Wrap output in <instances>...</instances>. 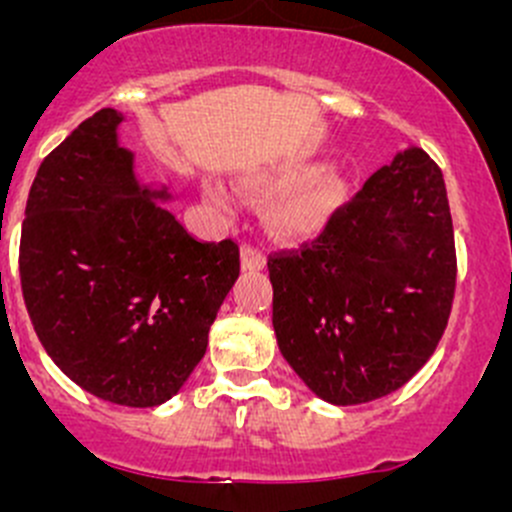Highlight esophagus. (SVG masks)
Here are the masks:
<instances>
[{
  "label": "esophagus",
  "instance_id": "obj_1",
  "mask_svg": "<svg viewBox=\"0 0 512 512\" xmlns=\"http://www.w3.org/2000/svg\"><path fill=\"white\" fill-rule=\"evenodd\" d=\"M265 265H267L265 252H262L260 247L245 242V245H242V267H245V270L255 272V270H262Z\"/></svg>",
  "mask_w": 512,
  "mask_h": 512
}]
</instances>
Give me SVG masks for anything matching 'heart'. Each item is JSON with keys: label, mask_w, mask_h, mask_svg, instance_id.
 Instances as JSON below:
<instances>
[{"label": "heart", "mask_w": 512, "mask_h": 512, "mask_svg": "<svg viewBox=\"0 0 512 512\" xmlns=\"http://www.w3.org/2000/svg\"><path fill=\"white\" fill-rule=\"evenodd\" d=\"M247 185L257 193H285V190L297 188L275 208L277 227L289 235L317 232L332 218V213L344 203V195H347V188L337 175L322 173V168L312 163H292L267 170V173H257L247 178ZM210 200L220 208H232L235 195L223 185H215L210 188Z\"/></svg>", "instance_id": "1"}]
</instances>
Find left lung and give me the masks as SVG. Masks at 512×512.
I'll return each mask as SVG.
<instances>
[{
	"instance_id": "8db88e82",
	"label": "left lung",
	"mask_w": 512,
	"mask_h": 512,
	"mask_svg": "<svg viewBox=\"0 0 512 512\" xmlns=\"http://www.w3.org/2000/svg\"><path fill=\"white\" fill-rule=\"evenodd\" d=\"M267 267L280 352L319 399L354 406L401 389L436 352L456 294L441 168L404 151Z\"/></svg>"
}]
</instances>
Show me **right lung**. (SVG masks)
<instances>
[{
    "instance_id": "right-lung-1",
    "label": "right lung",
    "mask_w": 512,
    "mask_h": 512,
    "mask_svg": "<svg viewBox=\"0 0 512 512\" xmlns=\"http://www.w3.org/2000/svg\"><path fill=\"white\" fill-rule=\"evenodd\" d=\"M101 108L36 170L19 277L41 347L74 384L118 406L168 401L208 349L240 275L232 237L205 242L133 178Z\"/></svg>"
}]
</instances>
